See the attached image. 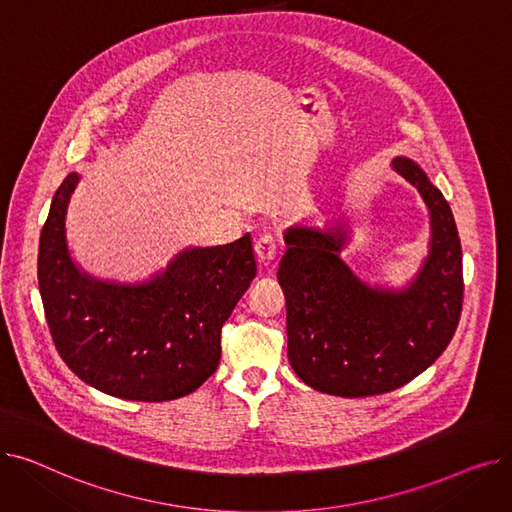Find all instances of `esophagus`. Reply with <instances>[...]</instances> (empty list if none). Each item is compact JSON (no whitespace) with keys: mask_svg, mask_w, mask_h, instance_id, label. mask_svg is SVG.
<instances>
[{"mask_svg":"<svg viewBox=\"0 0 512 512\" xmlns=\"http://www.w3.org/2000/svg\"><path fill=\"white\" fill-rule=\"evenodd\" d=\"M278 251V238L272 232H265L255 240V255L261 263L272 261Z\"/></svg>","mask_w":512,"mask_h":512,"instance_id":"esophagus-1","label":"esophagus"}]
</instances>
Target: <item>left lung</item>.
<instances>
[{
    "label": "left lung",
    "mask_w": 512,
    "mask_h": 512,
    "mask_svg": "<svg viewBox=\"0 0 512 512\" xmlns=\"http://www.w3.org/2000/svg\"><path fill=\"white\" fill-rule=\"evenodd\" d=\"M392 168L423 197L432 240L419 274L402 290L371 288L340 259V226L284 234L278 282L286 297L288 361L326 394L361 398L405 386L448 346L463 309V251L450 205L407 157Z\"/></svg>",
    "instance_id": "1"
}]
</instances>
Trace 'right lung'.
I'll list each match as a JSON object with an SVG mask.
<instances>
[{
  "instance_id": "right-lung-1",
  "label": "right lung",
  "mask_w": 512,
  "mask_h": 512,
  "mask_svg": "<svg viewBox=\"0 0 512 512\" xmlns=\"http://www.w3.org/2000/svg\"><path fill=\"white\" fill-rule=\"evenodd\" d=\"M78 180L72 172L60 184L39 240V290L60 357L110 396L161 402L195 392L218 369L222 326L257 274L251 234L186 249L143 284L103 282L68 251L66 209Z\"/></svg>"
}]
</instances>
